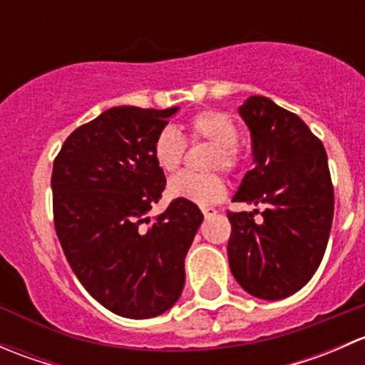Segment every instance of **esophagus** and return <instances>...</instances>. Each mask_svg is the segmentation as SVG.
<instances>
[{
  "instance_id": "obj_1",
  "label": "esophagus",
  "mask_w": 365,
  "mask_h": 365,
  "mask_svg": "<svg viewBox=\"0 0 365 365\" xmlns=\"http://www.w3.org/2000/svg\"><path fill=\"white\" fill-rule=\"evenodd\" d=\"M201 212H203V215L208 219V217H213L217 213V210L213 208V206H201Z\"/></svg>"
}]
</instances>
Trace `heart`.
<instances>
[{"label":"heart","instance_id":"obj_1","mask_svg":"<svg viewBox=\"0 0 365 365\" xmlns=\"http://www.w3.org/2000/svg\"><path fill=\"white\" fill-rule=\"evenodd\" d=\"M189 138L192 141H206L213 145L206 168L222 169L233 173L240 165L238 152V128L227 114L219 111H200L187 123ZM185 153V141L173 127H164L153 141V159L164 173H175ZM169 194L173 197L192 201L197 205L215 203L226 194V182L219 173L183 171L173 176L169 182Z\"/></svg>","mask_w":365,"mask_h":365}]
</instances>
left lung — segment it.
<instances>
[{"label": "left lung", "instance_id": "left-lung-1", "mask_svg": "<svg viewBox=\"0 0 365 365\" xmlns=\"http://www.w3.org/2000/svg\"><path fill=\"white\" fill-rule=\"evenodd\" d=\"M252 138L254 168L233 201L264 206L227 212V259L238 284L263 300H281L304 288L325 254L334 217V187L322 141L307 125L267 97H249L238 109Z\"/></svg>", "mask_w": 365, "mask_h": 365}]
</instances>
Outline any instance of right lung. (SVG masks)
Wrapping results in <instances>:
<instances>
[{
    "mask_svg": "<svg viewBox=\"0 0 365 365\" xmlns=\"http://www.w3.org/2000/svg\"><path fill=\"white\" fill-rule=\"evenodd\" d=\"M176 111L108 109L76 128L53 164L54 227L68 264L95 300L123 318H155L176 304L203 222L201 210L180 197L148 217L165 187L153 141Z\"/></svg>",
    "mask_w": 365,
    "mask_h": 365,
    "instance_id": "1",
    "label": "right lung"
}]
</instances>
